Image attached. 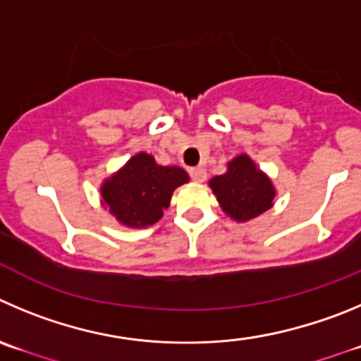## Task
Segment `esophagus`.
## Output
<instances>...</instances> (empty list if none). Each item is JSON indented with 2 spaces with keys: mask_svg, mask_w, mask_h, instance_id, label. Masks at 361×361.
Segmentation results:
<instances>
[{
  "mask_svg": "<svg viewBox=\"0 0 361 361\" xmlns=\"http://www.w3.org/2000/svg\"><path fill=\"white\" fill-rule=\"evenodd\" d=\"M188 174H190L192 180L197 181V183L204 181V178H207V171H204L203 167H192V169L188 171Z\"/></svg>",
  "mask_w": 361,
  "mask_h": 361,
  "instance_id": "1",
  "label": "esophagus"
}]
</instances>
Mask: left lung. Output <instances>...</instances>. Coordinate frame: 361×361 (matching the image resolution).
I'll return each instance as SVG.
<instances>
[{
    "instance_id": "8db88e82",
    "label": "left lung",
    "mask_w": 361,
    "mask_h": 361,
    "mask_svg": "<svg viewBox=\"0 0 361 361\" xmlns=\"http://www.w3.org/2000/svg\"><path fill=\"white\" fill-rule=\"evenodd\" d=\"M210 187L222 210L242 222L267 212L274 200L269 178L245 154L228 164V173L212 178Z\"/></svg>"
}]
</instances>
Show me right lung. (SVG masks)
I'll return each instance as SVG.
<instances>
[{
    "label": "right lung",
    "mask_w": 361,
    "mask_h": 361,
    "mask_svg": "<svg viewBox=\"0 0 361 361\" xmlns=\"http://www.w3.org/2000/svg\"><path fill=\"white\" fill-rule=\"evenodd\" d=\"M180 167H164L147 153L135 154L101 188L104 204L126 226H151L169 207L174 188L187 183Z\"/></svg>",
    "instance_id": "right-lung-1"
}]
</instances>
